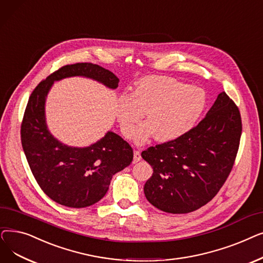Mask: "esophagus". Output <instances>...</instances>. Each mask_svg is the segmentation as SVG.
Wrapping results in <instances>:
<instances>
[{
  "label": "esophagus",
  "mask_w": 263,
  "mask_h": 263,
  "mask_svg": "<svg viewBox=\"0 0 263 263\" xmlns=\"http://www.w3.org/2000/svg\"><path fill=\"white\" fill-rule=\"evenodd\" d=\"M141 160V154L139 151H135L134 152V161L135 162H138Z\"/></svg>",
  "instance_id": "esophagus-1"
}]
</instances>
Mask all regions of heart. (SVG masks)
Here are the masks:
<instances>
[{"label": "heart", "mask_w": 263, "mask_h": 263, "mask_svg": "<svg viewBox=\"0 0 263 263\" xmlns=\"http://www.w3.org/2000/svg\"><path fill=\"white\" fill-rule=\"evenodd\" d=\"M208 103L205 92L171 77L148 76L137 83L133 95L119 99L117 117L123 135L132 138L146 112L135 139L145 142L155 135L160 142L174 141L195 127Z\"/></svg>", "instance_id": "heart-1"}]
</instances>
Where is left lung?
<instances>
[{
	"label": "left lung",
	"instance_id": "left-lung-1",
	"mask_svg": "<svg viewBox=\"0 0 263 263\" xmlns=\"http://www.w3.org/2000/svg\"><path fill=\"white\" fill-rule=\"evenodd\" d=\"M241 134L239 108L221 92L196 127L141 153L153 168L143 189L147 201L172 214L190 213L206 204L229 176Z\"/></svg>",
	"mask_w": 263,
	"mask_h": 263
}]
</instances>
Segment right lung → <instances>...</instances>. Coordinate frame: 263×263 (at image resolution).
I'll list each match as a JSON object with an SVG mask.
<instances>
[{
  "label": "right lung",
  "mask_w": 263,
  "mask_h": 263,
  "mask_svg": "<svg viewBox=\"0 0 263 263\" xmlns=\"http://www.w3.org/2000/svg\"><path fill=\"white\" fill-rule=\"evenodd\" d=\"M85 77L115 90L119 78L92 63L61 67L43 80L31 94L21 124V143L33 176L43 192L68 208L90 206L109 190L112 177L130 165L132 146L114 132H107L95 143L76 147L62 143L49 132L46 99L54 81Z\"/></svg>",
  "instance_id": "obj_1"
}]
</instances>
